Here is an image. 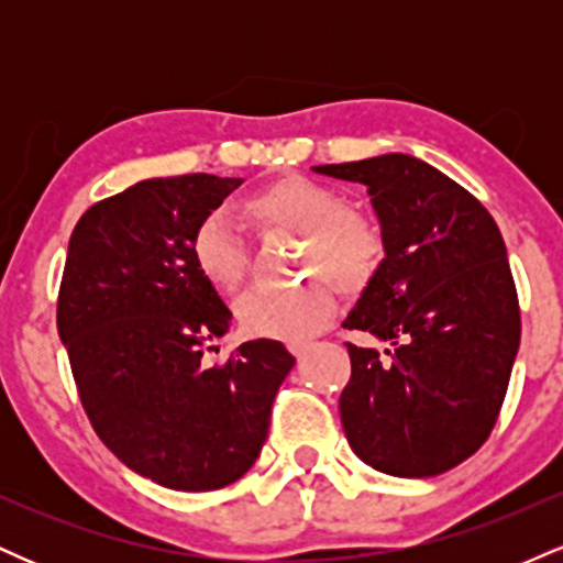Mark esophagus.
<instances>
[{
  "label": "esophagus",
  "instance_id": "esophagus-1",
  "mask_svg": "<svg viewBox=\"0 0 563 563\" xmlns=\"http://www.w3.org/2000/svg\"><path fill=\"white\" fill-rule=\"evenodd\" d=\"M288 349H290V354H294V357L301 360L303 354H307L309 349H312V344H309V341H290Z\"/></svg>",
  "mask_w": 563,
  "mask_h": 563
}]
</instances>
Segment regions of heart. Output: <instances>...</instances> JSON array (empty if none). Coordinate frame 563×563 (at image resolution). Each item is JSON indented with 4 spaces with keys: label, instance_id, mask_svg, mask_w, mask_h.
Returning <instances> with one entry per match:
<instances>
[{
    "label": "heart",
    "instance_id": "b5f03b06",
    "mask_svg": "<svg viewBox=\"0 0 563 563\" xmlns=\"http://www.w3.org/2000/svg\"><path fill=\"white\" fill-rule=\"evenodd\" d=\"M243 214L260 232H296L294 273L309 275L286 286H264L235 303L245 335L301 341L322 331L335 312V290L360 294L384 262V235L365 211L346 206L335 187L301 174H283L243 200ZM190 256L217 288L232 294L243 283L249 254L222 214L192 228Z\"/></svg>",
    "mask_w": 563,
    "mask_h": 563
}]
</instances>
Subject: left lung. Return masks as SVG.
<instances>
[{
  "label": "left lung",
  "instance_id": "obj_1",
  "mask_svg": "<svg viewBox=\"0 0 563 563\" xmlns=\"http://www.w3.org/2000/svg\"><path fill=\"white\" fill-rule=\"evenodd\" d=\"M314 172L367 185L386 251L344 328L394 352L346 341L344 434L384 474H444L493 434L519 352V294L500 230L466 187L402 153Z\"/></svg>",
  "mask_w": 563,
  "mask_h": 563
}]
</instances>
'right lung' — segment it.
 I'll list each match as a JSON object with an SVG mask.
<instances>
[{"instance_id": "obj_1", "label": "right lung", "mask_w": 563, "mask_h": 563, "mask_svg": "<svg viewBox=\"0 0 563 563\" xmlns=\"http://www.w3.org/2000/svg\"><path fill=\"white\" fill-rule=\"evenodd\" d=\"M243 179H145L84 211L57 290V333L95 434L124 466L183 493L254 466L296 360L245 341L206 367L232 312L190 256L192 228Z\"/></svg>"}]
</instances>
